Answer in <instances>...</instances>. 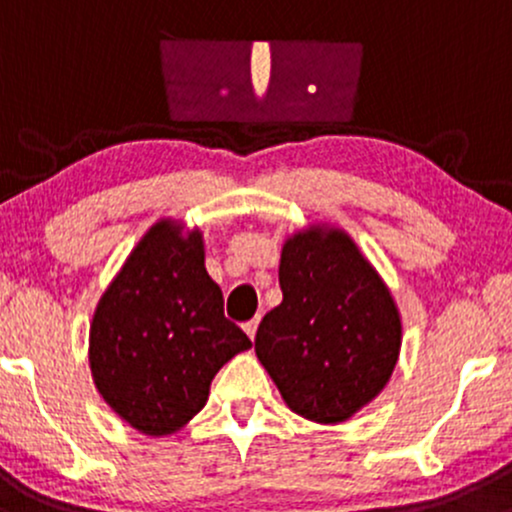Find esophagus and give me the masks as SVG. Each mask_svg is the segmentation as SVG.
I'll return each instance as SVG.
<instances>
[{
	"label": "esophagus",
	"mask_w": 512,
	"mask_h": 512,
	"mask_svg": "<svg viewBox=\"0 0 512 512\" xmlns=\"http://www.w3.org/2000/svg\"><path fill=\"white\" fill-rule=\"evenodd\" d=\"M256 329H258V319H251V321H246V324H244L246 336H249L251 341H254V338H256Z\"/></svg>",
	"instance_id": "obj_1"
}]
</instances>
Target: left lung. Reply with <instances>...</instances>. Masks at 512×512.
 I'll return each mask as SVG.
<instances>
[{
  "label": "left lung",
  "mask_w": 512,
  "mask_h": 512,
  "mask_svg": "<svg viewBox=\"0 0 512 512\" xmlns=\"http://www.w3.org/2000/svg\"><path fill=\"white\" fill-rule=\"evenodd\" d=\"M278 278L283 302L258 326V360L302 418L348 421L382 392L399 360L392 292L355 241L326 225L287 237Z\"/></svg>",
  "instance_id": "left-lung-1"
}]
</instances>
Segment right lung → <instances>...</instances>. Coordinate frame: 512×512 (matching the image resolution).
<instances>
[{
	"label": "right lung",
	"instance_id": "add662e5",
	"mask_svg": "<svg viewBox=\"0 0 512 512\" xmlns=\"http://www.w3.org/2000/svg\"><path fill=\"white\" fill-rule=\"evenodd\" d=\"M251 341L225 317L200 229L159 220L96 304L89 365L108 406L145 435H169L205 406L210 382Z\"/></svg>",
	"mask_w": 512,
	"mask_h": 512
}]
</instances>
